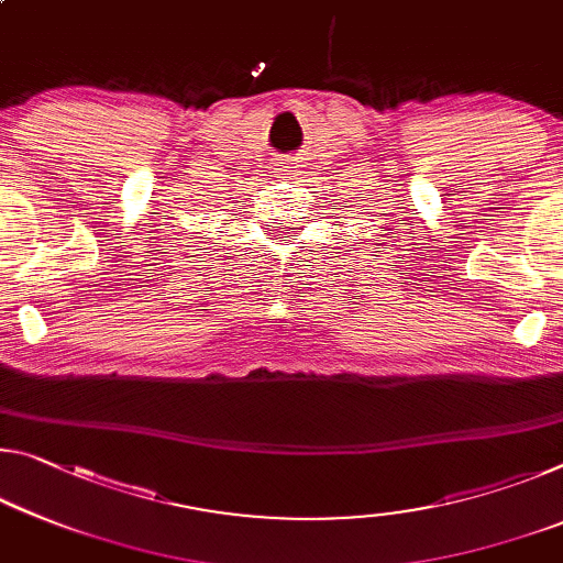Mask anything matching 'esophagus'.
I'll return each instance as SVG.
<instances>
[{
    "instance_id": "esophagus-1",
    "label": "esophagus",
    "mask_w": 563,
    "mask_h": 563,
    "mask_svg": "<svg viewBox=\"0 0 563 563\" xmlns=\"http://www.w3.org/2000/svg\"><path fill=\"white\" fill-rule=\"evenodd\" d=\"M283 175H296V169H292V167H288V165H285V167H283Z\"/></svg>"
}]
</instances>
